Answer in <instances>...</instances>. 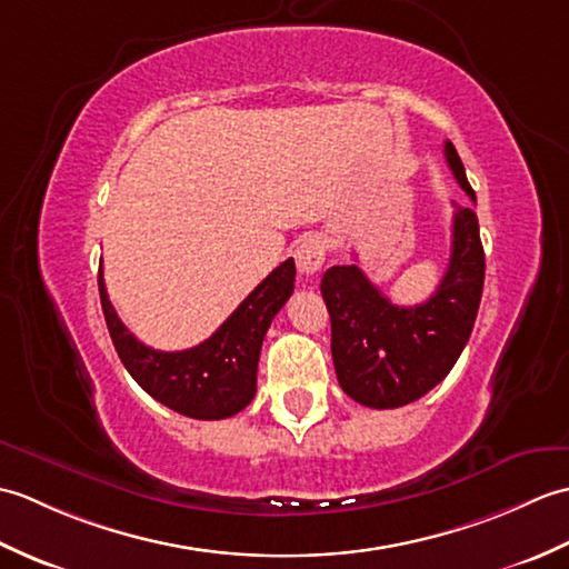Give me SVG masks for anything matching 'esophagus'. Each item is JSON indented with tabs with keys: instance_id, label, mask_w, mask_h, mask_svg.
Masks as SVG:
<instances>
[{
	"instance_id": "esophagus-1",
	"label": "esophagus",
	"mask_w": 569,
	"mask_h": 569,
	"mask_svg": "<svg viewBox=\"0 0 569 569\" xmlns=\"http://www.w3.org/2000/svg\"><path fill=\"white\" fill-rule=\"evenodd\" d=\"M325 253H328V244L322 237H308L296 247V266L303 276H312L322 269Z\"/></svg>"
}]
</instances>
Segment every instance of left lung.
Masks as SVG:
<instances>
[{
	"instance_id": "obj_1",
	"label": "left lung",
	"mask_w": 569,
	"mask_h": 569,
	"mask_svg": "<svg viewBox=\"0 0 569 569\" xmlns=\"http://www.w3.org/2000/svg\"><path fill=\"white\" fill-rule=\"evenodd\" d=\"M445 159L459 188L477 202L457 149ZM485 288V247L475 208L455 204L452 253L426 303L396 306L357 263L325 271L320 291L332 322V361L342 391L369 408H398L435 389L462 355Z\"/></svg>"
}]
</instances>
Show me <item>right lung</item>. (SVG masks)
<instances>
[{"instance_id": "right-lung-1", "label": "right lung", "mask_w": 569, "mask_h": 569, "mask_svg": "<svg viewBox=\"0 0 569 569\" xmlns=\"http://www.w3.org/2000/svg\"><path fill=\"white\" fill-rule=\"evenodd\" d=\"M293 259L263 278L217 332L183 352H161L131 335L107 296L102 263L98 271L107 330L127 371L143 391L180 416L222 420L239 413L257 393V367L266 330L293 293Z\"/></svg>"}]
</instances>
